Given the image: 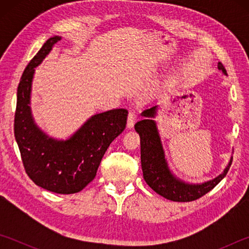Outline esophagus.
Returning <instances> with one entry per match:
<instances>
[{
  "label": "esophagus",
  "mask_w": 249,
  "mask_h": 249,
  "mask_svg": "<svg viewBox=\"0 0 249 249\" xmlns=\"http://www.w3.org/2000/svg\"><path fill=\"white\" fill-rule=\"evenodd\" d=\"M136 120H137V113L135 111H130L128 113V116H127V124H126L127 128H133Z\"/></svg>",
  "instance_id": "34e87169"
}]
</instances>
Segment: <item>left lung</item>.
<instances>
[{
	"label": "left lung",
	"mask_w": 249,
	"mask_h": 249,
	"mask_svg": "<svg viewBox=\"0 0 249 249\" xmlns=\"http://www.w3.org/2000/svg\"><path fill=\"white\" fill-rule=\"evenodd\" d=\"M218 70L227 75L226 70L221 62L217 65ZM158 112V105L142 112L144 120L135 124V130L141 137V160L142 176L146 183L158 193L159 196L175 202H190L203 196L224 179L231 165L230 161L223 170L212 180L202 183H190L177 177L168 165L165 150L160 138L155 117Z\"/></svg>",
	"instance_id": "left-lung-1"
}]
</instances>
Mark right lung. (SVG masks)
Instances as JSON below:
<instances>
[{"label": "right lung", "mask_w": 249, "mask_h": 249, "mask_svg": "<svg viewBox=\"0 0 249 249\" xmlns=\"http://www.w3.org/2000/svg\"><path fill=\"white\" fill-rule=\"evenodd\" d=\"M60 39L50 37L24 70L18 88L14 135L25 171L35 184L59 195H72L94 179L109 144L125 129L128 112L114 108L92 115L67 140L49 136L35 123L31 107L35 68Z\"/></svg>", "instance_id": "add662e5"}]
</instances>
